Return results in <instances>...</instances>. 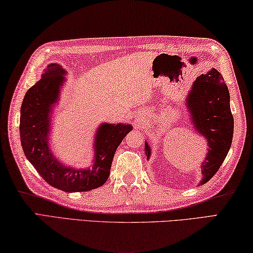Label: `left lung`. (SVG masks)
I'll return each instance as SVG.
<instances>
[{
  "label": "left lung",
  "instance_id": "1",
  "mask_svg": "<svg viewBox=\"0 0 253 253\" xmlns=\"http://www.w3.org/2000/svg\"><path fill=\"white\" fill-rule=\"evenodd\" d=\"M194 127L209 144V151L202 163L203 179L207 183L222 165L231 147L233 136V117L230 110V94L223 77L215 69L202 74L194 81L187 99ZM147 160L151 150L145 142Z\"/></svg>",
  "mask_w": 253,
  "mask_h": 253
}]
</instances>
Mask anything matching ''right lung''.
Segmentation results:
<instances>
[{
  "mask_svg": "<svg viewBox=\"0 0 253 253\" xmlns=\"http://www.w3.org/2000/svg\"><path fill=\"white\" fill-rule=\"evenodd\" d=\"M66 71L59 64H48L42 79L29 88L21 106L20 135L25 157L46 182L65 192L90 191L103 185L110 175L114 153L130 124L104 123L96 132L95 159L92 170H77L62 166L53 157L47 143L50 111L59 99Z\"/></svg>",
  "mask_w": 253,
  "mask_h": 253,
  "instance_id": "1",
  "label": "right lung"
}]
</instances>
